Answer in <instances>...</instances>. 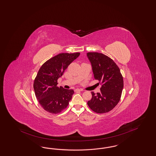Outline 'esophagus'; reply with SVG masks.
Returning <instances> with one entry per match:
<instances>
[{"mask_svg": "<svg viewBox=\"0 0 156 156\" xmlns=\"http://www.w3.org/2000/svg\"><path fill=\"white\" fill-rule=\"evenodd\" d=\"M83 90L82 89H75V92H78V91H82Z\"/></svg>", "mask_w": 156, "mask_h": 156, "instance_id": "34e87169", "label": "esophagus"}]
</instances>
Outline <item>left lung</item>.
<instances>
[{
  "instance_id": "left-lung-1",
  "label": "left lung",
  "mask_w": 156,
  "mask_h": 156,
  "mask_svg": "<svg viewBox=\"0 0 156 156\" xmlns=\"http://www.w3.org/2000/svg\"><path fill=\"white\" fill-rule=\"evenodd\" d=\"M95 80L101 85L100 92L91 91L92 98L87 105L98 113H107L119 102L123 89V78L118 66L107 55L98 52H88Z\"/></svg>"
}]
</instances>
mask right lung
<instances>
[{
  "instance_id": "obj_1",
  "label": "right lung",
  "mask_w": 156,
  "mask_h": 156,
  "mask_svg": "<svg viewBox=\"0 0 156 156\" xmlns=\"http://www.w3.org/2000/svg\"><path fill=\"white\" fill-rule=\"evenodd\" d=\"M80 55L79 52L58 54L46 61L38 70L33 88L38 101L47 112L57 114L67 107L74 91L59 87L58 80Z\"/></svg>"
}]
</instances>
